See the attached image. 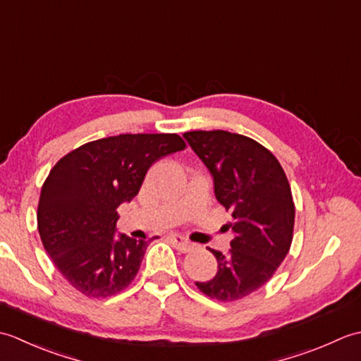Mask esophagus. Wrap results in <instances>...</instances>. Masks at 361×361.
<instances>
[{"label": "esophagus", "instance_id": "obj_1", "mask_svg": "<svg viewBox=\"0 0 361 361\" xmlns=\"http://www.w3.org/2000/svg\"><path fill=\"white\" fill-rule=\"evenodd\" d=\"M169 240L173 243V247L176 250H180L183 252H188V251L194 248V243L189 242L188 239H185V237L180 235V234H171V235H169Z\"/></svg>", "mask_w": 361, "mask_h": 361}]
</instances>
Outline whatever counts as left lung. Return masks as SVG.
I'll use <instances>...</instances> for the list:
<instances>
[{"label": "left lung", "mask_w": 361, "mask_h": 361, "mask_svg": "<svg viewBox=\"0 0 361 361\" xmlns=\"http://www.w3.org/2000/svg\"><path fill=\"white\" fill-rule=\"evenodd\" d=\"M183 136L208 167L235 234L226 256L209 248L217 273L195 286L219 301H237L265 286L290 250L295 204L288 180L273 153L248 136L225 130Z\"/></svg>", "instance_id": "left-lung-1"}]
</instances>
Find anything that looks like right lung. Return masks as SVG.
<instances>
[{
    "mask_svg": "<svg viewBox=\"0 0 361 361\" xmlns=\"http://www.w3.org/2000/svg\"><path fill=\"white\" fill-rule=\"evenodd\" d=\"M185 147L175 133L119 135L83 144L52 167L38 202V233L75 290L106 298L135 279L149 242L116 237L118 208L140 192L153 163Z\"/></svg>",
    "mask_w": 361,
    "mask_h": 361,
    "instance_id": "1",
    "label": "right lung"
}]
</instances>
